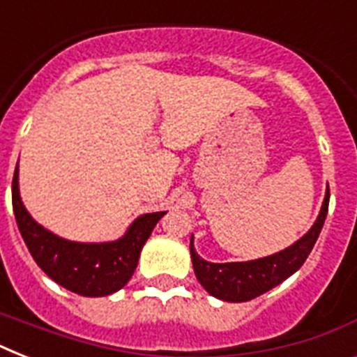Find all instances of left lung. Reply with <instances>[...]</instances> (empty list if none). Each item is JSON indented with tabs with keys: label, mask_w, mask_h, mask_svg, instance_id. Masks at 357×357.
<instances>
[{
	"label": "left lung",
	"mask_w": 357,
	"mask_h": 357,
	"mask_svg": "<svg viewBox=\"0 0 357 357\" xmlns=\"http://www.w3.org/2000/svg\"><path fill=\"white\" fill-rule=\"evenodd\" d=\"M330 190L324 195L321 213L310 228V231L276 254L259 257L252 261H237V263H211L196 254L195 235L190 237V257L192 268L207 293L224 302H248L259 294L271 291L289 276H293L300 266L304 265L307 255L315 246L321 235L328 215Z\"/></svg>",
	"instance_id": "obj_1"
}]
</instances>
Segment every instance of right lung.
Instances as JSON below:
<instances>
[{
    "mask_svg": "<svg viewBox=\"0 0 357 357\" xmlns=\"http://www.w3.org/2000/svg\"><path fill=\"white\" fill-rule=\"evenodd\" d=\"M13 209L16 224L33 259L53 282L81 296H109L131 280L140 250L167 211L146 213L129 224L126 234L107 243H77L59 237L36 222L25 209L18 185V167L13 178Z\"/></svg>",
    "mask_w": 357,
    "mask_h": 357,
    "instance_id": "1",
    "label": "right lung"
}]
</instances>
